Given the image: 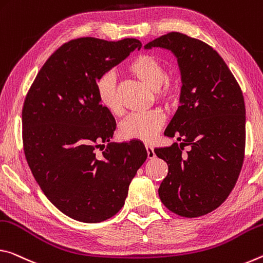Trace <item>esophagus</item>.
Masks as SVG:
<instances>
[{
	"instance_id": "obj_1",
	"label": "esophagus",
	"mask_w": 263,
	"mask_h": 263,
	"mask_svg": "<svg viewBox=\"0 0 263 263\" xmlns=\"http://www.w3.org/2000/svg\"><path fill=\"white\" fill-rule=\"evenodd\" d=\"M145 150H147L148 158H154L155 157V152H154V148L152 147V145L145 144Z\"/></svg>"
}]
</instances>
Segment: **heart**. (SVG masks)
<instances>
[{
	"label": "heart",
	"instance_id": "b5f03b06",
	"mask_svg": "<svg viewBox=\"0 0 263 263\" xmlns=\"http://www.w3.org/2000/svg\"><path fill=\"white\" fill-rule=\"evenodd\" d=\"M127 71L155 89V97L166 106L178 101L182 83L178 77L166 74V68L160 59L152 54L142 53L130 60ZM97 96L99 101L113 115L122 113L119 101L118 84L113 72H106L97 81ZM164 123V114L160 109H152L144 113L128 115L120 124L119 134L124 140H140L150 142Z\"/></svg>",
	"mask_w": 263,
	"mask_h": 263
}]
</instances>
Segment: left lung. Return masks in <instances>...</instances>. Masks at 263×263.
<instances>
[{
	"mask_svg": "<svg viewBox=\"0 0 263 263\" xmlns=\"http://www.w3.org/2000/svg\"><path fill=\"white\" fill-rule=\"evenodd\" d=\"M157 46L177 57L183 81L182 105L164 133L182 143L155 149L169 167L158 195L171 212L200 217L219 208L239 178L246 143L242 91L223 59L206 43L169 32L144 45ZM186 145L191 149L183 154Z\"/></svg>",
	"mask_w": 263,
	"mask_h": 263,
	"instance_id": "1",
	"label": "left lung"
}]
</instances>
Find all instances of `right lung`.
<instances>
[{
  "label": "right lung",
  "instance_id": "right-lung-1",
  "mask_svg": "<svg viewBox=\"0 0 263 263\" xmlns=\"http://www.w3.org/2000/svg\"><path fill=\"white\" fill-rule=\"evenodd\" d=\"M141 47L136 38L64 43L25 97L22 137L29 167L47 199L74 220L101 222L115 216L147 160V150L136 140L103 149L116 123L97 96L99 77Z\"/></svg>",
  "mask_w": 263,
  "mask_h": 263
}]
</instances>
